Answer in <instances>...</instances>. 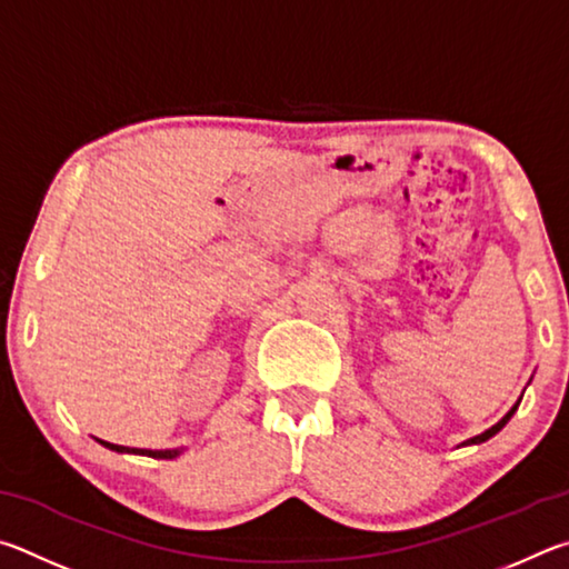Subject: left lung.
Here are the masks:
<instances>
[{"instance_id": "left-lung-1", "label": "left lung", "mask_w": 569, "mask_h": 569, "mask_svg": "<svg viewBox=\"0 0 569 569\" xmlns=\"http://www.w3.org/2000/svg\"><path fill=\"white\" fill-rule=\"evenodd\" d=\"M520 402H522V397H520V400H517L515 405H512V410L510 412H507L505 417H502V420L500 422H497V425H492L490 427V430H485L482 435H477V437H470V440H467V442H462V445H480V442H485V440H490V437L492 435H497V432H500L502 430V427L507 425V422H510V417L517 412V407H520Z\"/></svg>"}]
</instances>
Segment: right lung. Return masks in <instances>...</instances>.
<instances>
[{
	"instance_id": "1",
	"label": "right lung",
	"mask_w": 569,
	"mask_h": 569,
	"mask_svg": "<svg viewBox=\"0 0 569 569\" xmlns=\"http://www.w3.org/2000/svg\"><path fill=\"white\" fill-rule=\"evenodd\" d=\"M102 442V440H99ZM104 447L114 452H129V455H147L154 457V460H174V457L184 450V447H177V450H137V447H122V445H112V442H102Z\"/></svg>"
}]
</instances>
